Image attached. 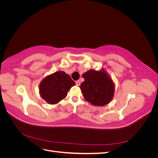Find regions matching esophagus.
I'll list each match as a JSON object with an SVG mask.
<instances>
[{"mask_svg":"<svg viewBox=\"0 0 158 158\" xmlns=\"http://www.w3.org/2000/svg\"><path fill=\"white\" fill-rule=\"evenodd\" d=\"M76 85H78V86H79V85H80V80L76 81Z\"/></svg>","mask_w":158,"mask_h":158,"instance_id":"34e87169","label":"esophagus"}]
</instances>
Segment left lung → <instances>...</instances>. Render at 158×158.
<instances>
[{"label":"left lung","mask_w":158,"mask_h":158,"mask_svg":"<svg viewBox=\"0 0 158 158\" xmlns=\"http://www.w3.org/2000/svg\"><path fill=\"white\" fill-rule=\"evenodd\" d=\"M84 81L80 86L84 99L94 106H104L112 101L114 84L104 69L89 70L82 74Z\"/></svg>","instance_id":"8db88e82"}]
</instances>
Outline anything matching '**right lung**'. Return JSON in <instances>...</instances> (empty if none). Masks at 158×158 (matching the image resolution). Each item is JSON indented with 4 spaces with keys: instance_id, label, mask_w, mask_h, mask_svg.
Listing matches in <instances>:
<instances>
[{
    "instance_id": "obj_1",
    "label": "right lung",
    "mask_w": 158,
    "mask_h": 158,
    "mask_svg": "<svg viewBox=\"0 0 158 158\" xmlns=\"http://www.w3.org/2000/svg\"><path fill=\"white\" fill-rule=\"evenodd\" d=\"M75 82L64 71H58L47 76L40 84V94L51 105L64 99Z\"/></svg>"
}]
</instances>
